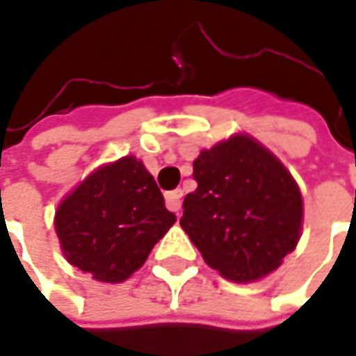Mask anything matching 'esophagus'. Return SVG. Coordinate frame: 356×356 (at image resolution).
Instances as JSON below:
<instances>
[{
	"mask_svg": "<svg viewBox=\"0 0 356 356\" xmlns=\"http://www.w3.org/2000/svg\"><path fill=\"white\" fill-rule=\"evenodd\" d=\"M181 196H183V191L177 188V191H171L165 195V204H168V208H170L171 212L179 213L181 210Z\"/></svg>",
	"mask_w": 356,
	"mask_h": 356,
	"instance_id": "1",
	"label": "esophagus"
}]
</instances>
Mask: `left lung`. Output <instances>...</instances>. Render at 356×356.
<instances>
[{"label": "left lung", "mask_w": 356, "mask_h": 356, "mask_svg": "<svg viewBox=\"0 0 356 356\" xmlns=\"http://www.w3.org/2000/svg\"><path fill=\"white\" fill-rule=\"evenodd\" d=\"M193 177L198 186L185 196L179 223L225 280L256 282L295 250L302 225L299 186L254 138L235 135L202 150Z\"/></svg>", "instance_id": "8db88e82"}]
</instances>
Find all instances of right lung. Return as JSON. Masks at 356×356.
<instances>
[{"label": "right lung", "mask_w": 356, "mask_h": 356, "mask_svg": "<svg viewBox=\"0 0 356 356\" xmlns=\"http://www.w3.org/2000/svg\"><path fill=\"white\" fill-rule=\"evenodd\" d=\"M173 223L175 213L135 156L94 171L56 212L67 260L106 283L131 277Z\"/></svg>", "instance_id": "1"}]
</instances>
